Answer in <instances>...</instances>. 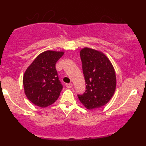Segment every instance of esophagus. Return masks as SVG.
I'll use <instances>...</instances> for the list:
<instances>
[{
    "instance_id": "esophagus-1",
    "label": "esophagus",
    "mask_w": 146,
    "mask_h": 146,
    "mask_svg": "<svg viewBox=\"0 0 146 146\" xmlns=\"http://www.w3.org/2000/svg\"><path fill=\"white\" fill-rule=\"evenodd\" d=\"M66 86L68 88H71L72 86H73V84L72 83H68V84H66Z\"/></svg>"
}]
</instances>
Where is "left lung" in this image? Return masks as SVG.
Here are the masks:
<instances>
[{"mask_svg": "<svg viewBox=\"0 0 146 146\" xmlns=\"http://www.w3.org/2000/svg\"><path fill=\"white\" fill-rule=\"evenodd\" d=\"M86 91L78 95L81 103L88 110L104 106L116 89V75L110 60L102 51L84 47L80 51Z\"/></svg>", "mask_w": 146, "mask_h": 146, "instance_id": "left-lung-1", "label": "left lung"}]
</instances>
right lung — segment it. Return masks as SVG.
Wrapping results in <instances>:
<instances>
[{
	"label": "right lung",
	"instance_id": "add662e5",
	"mask_svg": "<svg viewBox=\"0 0 146 146\" xmlns=\"http://www.w3.org/2000/svg\"><path fill=\"white\" fill-rule=\"evenodd\" d=\"M64 51H45L35 58L23 75L27 98L33 104L45 108L59 98L62 85L58 77L56 64Z\"/></svg>",
	"mask_w": 146,
	"mask_h": 146
}]
</instances>
